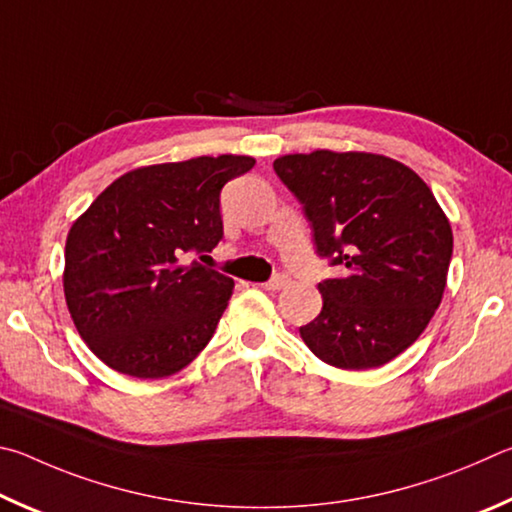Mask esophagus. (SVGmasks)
I'll return each mask as SVG.
<instances>
[{"label":"esophagus","mask_w":512,"mask_h":512,"mask_svg":"<svg viewBox=\"0 0 512 512\" xmlns=\"http://www.w3.org/2000/svg\"><path fill=\"white\" fill-rule=\"evenodd\" d=\"M283 285H288V276H285V274H276L274 279H270L267 283H263L261 288H263V290H267V292H279V290L283 288Z\"/></svg>","instance_id":"34e87169"}]
</instances>
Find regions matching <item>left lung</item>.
Here are the masks:
<instances>
[{"label":"left lung","instance_id":"left-lung-1","mask_svg":"<svg viewBox=\"0 0 512 512\" xmlns=\"http://www.w3.org/2000/svg\"><path fill=\"white\" fill-rule=\"evenodd\" d=\"M303 204L315 247L342 276L319 283L324 308L301 326L321 362L364 371L416 342L441 306L452 227L409 166L373 152L315 150L274 161Z\"/></svg>","mask_w":512,"mask_h":512}]
</instances>
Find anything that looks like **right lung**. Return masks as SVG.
<instances>
[{
    "label": "right lung",
    "mask_w": 512,
    "mask_h": 512,
    "mask_svg": "<svg viewBox=\"0 0 512 512\" xmlns=\"http://www.w3.org/2000/svg\"><path fill=\"white\" fill-rule=\"evenodd\" d=\"M254 164V157L220 155L130 170L71 224L62 276L67 308L110 369L166 378L211 342L233 279L179 258L222 240V186Z\"/></svg>",
    "instance_id": "obj_1"
}]
</instances>
